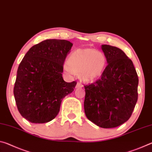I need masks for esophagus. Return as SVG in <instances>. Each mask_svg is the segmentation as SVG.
<instances>
[{
  "instance_id": "34e87169",
  "label": "esophagus",
  "mask_w": 152,
  "mask_h": 152,
  "mask_svg": "<svg viewBox=\"0 0 152 152\" xmlns=\"http://www.w3.org/2000/svg\"><path fill=\"white\" fill-rule=\"evenodd\" d=\"M83 87V84H82L81 82H77L76 84V88H80Z\"/></svg>"
}]
</instances>
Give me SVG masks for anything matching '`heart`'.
<instances>
[{
	"mask_svg": "<svg viewBox=\"0 0 152 152\" xmlns=\"http://www.w3.org/2000/svg\"><path fill=\"white\" fill-rule=\"evenodd\" d=\"M107 66V58L103 53L91 48L76 49L70 53L64 70L69 76L81 74L86 82H93L102 76Z\"/></svg>",
	"mask_w": 152,
	"mask_h": 152,
	"instance_id": "obj_1",
	"label": "heart"
}]
</instances>
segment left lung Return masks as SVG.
<instances>
[{
  "label": "left lung",
  "instance_id": "1",
  "mask_svg": "<svg viewBox=\"0 0 152 152\" xmlns=\"http://www.w3.org/2000/svg\"><path fill=\"white\" fill-rule=\"evenodd\" d=\"M107 66L101 78L84 86V112L102 128H114L129 119L137 101L139 79L132 61L117 47L102 45Z\"/></svg>",
  "mask_w": 152,
  "mask_h": 152
}]
</instances>
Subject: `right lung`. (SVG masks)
Wrapping results in <instances>:
<instances>
[{
	"instance_id": "1",
	"label": "right lung",
	"mask_w": 152,
	"mask_h": 152,
	"mask_svg": "<svg viewBox=\"0 0 152 152\" xmlns=\"http://www.w3.org/2000/svg\"><path fill=\"white\" fill-rule=\"evenodd\" d=\"M72 45L67 40L46 39L31 48L20 63L14 96L20 114L31 123L54 119L61 101L74 91L76 82H65L61 74Z\"/></svg>"
}]
</instances>
